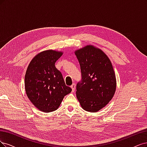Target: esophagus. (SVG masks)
<instances>
[{"label":"esophagus","mask_w":147,"mask_h":147,"mask_svg":"<svg viewBox=\"0 0 147 147\" xmlns=\"http://www.w3.org/2000/svg\"><path fill=\"white\" fill-rule=\"evenodd\" d=\"M71 88H72V92H74V90H75V88H76V84L74 83L71 86Z\"/></svg>","instance_id":"esophagus-1"}]
</instances>
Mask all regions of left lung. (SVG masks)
<instances>
[{"label": "left lung", "instance_id": "8db88e82", "mask_svg": "<svg viewBox=\"0 0 147 147\" xmlns=\"http://www.w3.org/2000/svg\"><path fill=\"white\" fill-rule=\"evenodd\" d=\"M81 71L76 96L85 111L96 112L107 105L116 89L115 74L108 57L89 45L75 52Z\"/></svg>", "mask_w": 147, "mask_h": 147}]
</instances>
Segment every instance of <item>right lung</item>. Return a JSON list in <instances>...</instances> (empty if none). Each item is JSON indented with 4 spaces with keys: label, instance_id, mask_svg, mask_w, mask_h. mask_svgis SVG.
Returning <instances> with one entry per match:
<instances>
[{
    "label": "right lung",
    "instance_id": "add662e5",
    "mask_svg": "<svg viewBox=\"0 0 147 147\" xmlns=\"http://www.w3.org/2000/svg\"><path fill=\"white\" fill-rule=\"evenodd\" d=\"M61 55V52L53 50L42 52L32 60L26 71L27 95L33 105L44 112L57 109L64 96L72 90L55 67Z\"/></svg>",
    "mask_w": 147,
    "mask_h": 147
}]
</instances>
